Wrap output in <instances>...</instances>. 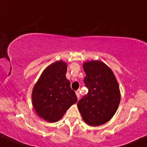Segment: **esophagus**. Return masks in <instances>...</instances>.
Instances as JSON below:
<instances>
[{"mask_svg":"<svg viewBox=\"0 0 147 147\" xmlns=\"http://www.w3.org/2000/svg\"><path fill=\"white\" fill-rule=\"evenodd\" d=\"M75 93H76L77 97V98H78V100H79V98H80V92H79V91H77L76 92H75Z\"/></svg>","mask_w":147,"mask_h":147,"instance_id":"obj_1","label":"esophagus"}]
</instances>
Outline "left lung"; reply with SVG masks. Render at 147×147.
Returning a JSON list of instances; mask_svg holds the SVG:
<instances>
[{"label":"left lung","instance_id":"1","mask_svg":"<svg viewBox=\"0 0 147 147\" xmlns=\"http://www.w3.org/2000/svg\"><path fill=\"white\" fill-rule=\"evenodd\" d=\"M88 93L77 102L82 117L88 125L98 126L114 115L120 102L119 87L114 73L104 63L92 61L83 65Z\"/></svg>","mask_w":147,"mask_h":147}]
</instances>
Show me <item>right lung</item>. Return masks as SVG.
I'll use <instances>...</instances> for the list:
<instances>
[{
	"label": "right lung",
	"mask_w": 147,
	"mask_h": 147,
	"mask_svg": "<svg viewBox=\"0 0 147 147\" xmlns=\"http://www.w3.org/2000/svg\"><path fill=\"white\" fill-rule=\"evenodd\" d=\"M66 72L65 63L56 61L43 71L33 88L32 101L35 112L50 123L60 120L67 109L77 101L65 77Z\"/></svg>",
	"instance_id": "right-lung-1"
}]
</instances>
